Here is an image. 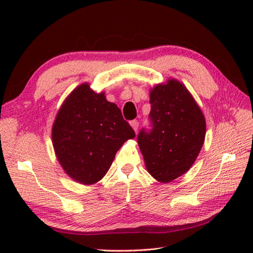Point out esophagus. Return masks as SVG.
<instances>
[{
    "label": "esophagus",
    "instance_id": "1",
    "mask_svg": "<svg viewBox=\"0 0 253 253\" xmlns=\"http://www.w3.org/2000/svg\"><path fill=\"white\" fill-rule=\"evenodd\" d=\"M130 126L132 127V129H134L135 131H137V129H138V126H139L138 121H131L130 122Z\"/></svg>",
    "mask_w": 253,
    "mask_h": 253
}]
</instances>
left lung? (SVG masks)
<instances>
[{"label": "left lung", "mask_w": 253, "mask_h": 253, "mask_svg": "<svg viewBox=\"0 0 253 253\" xmlns=\"http://www.w3.org/2000/svg\"><path fill=\"white\" fill-rule=\"evenodd\" d=\"M151 129L137 136L148 173L162 183L172 182L191 169L205 138V119L193 97L177 80L151 91Z\"/></svg>", "instance_id": "left-lung-1"}]
</instances>
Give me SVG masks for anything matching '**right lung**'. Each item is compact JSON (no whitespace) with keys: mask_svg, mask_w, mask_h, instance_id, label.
Here are the masks:
<instances>
[{"mask_svg":"<svg viewBox=\"0 0 253 253\" xmlns=\"http://www.w3.org/2000/svg\"><path fill=\"white\" fill-rule=\"evenodd\" d=\"M135 131L104 93L80 84L60 108L52 127L58 161L75 181L93 184L108 172L115 155Z\"/></svg>","mask_w":253,"mask_h":253,"instance_id":"1","label":"right lung"}]
</instances>
